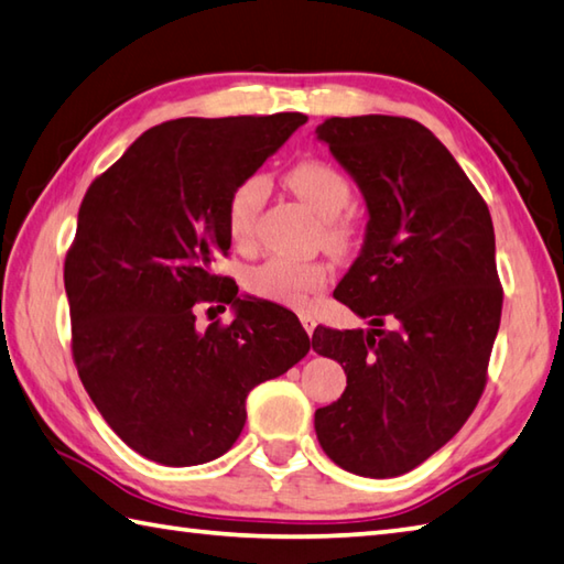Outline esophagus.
I'll return each instance as SVG.
<instances>
[{
    "label": "esophagus",
    "instance_id": "1",
    "mask_svg": "<svg viewBox=\"0 0 564 564\" xmlns=\"http://www.w3.org/2000/svg\"><path fill=\"white\" fill-rule=\"evenodd\" d=\"M300 318H302V326H304V332L312 336V334H314V328H316V318H314V316H310V314H302Z\"/></svg>",
    "mask_w": 564,
    "mask_h": 564
}]
</instances>
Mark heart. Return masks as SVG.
<instances>
[{"mask_svg":"<svg viewBox=\"0 0 564 564\" xmlns=\"http://www.w3.org/2000/svg\"><path fill=\"white\" fill-rule=\"evenodd\" d=\"M292 194L300 196L314 214L324 220V242L334 250H344L350 242V220L346 210L354 204V188L348 178L336 166L322 159H304L294 164L284 176ZM262 176H248L240 182L228 198L226 226L228 236L236 246L246 248L254 238V223H258L264 200ZM328 280V270L322 262H296L286 258H270L246 274L248 292L264 302H274L292 310H304L312 294L322 290Z\"/></svg>","mask_w":564,"mask_h":564,"instance_id":"heart-1","label":"heart"}]
</instances>
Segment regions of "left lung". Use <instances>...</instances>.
I'll return each mask as SVG.
<instances>
[{
    "label": "left lung",
    "instance_id": "8db88e82",
    "mask_svg": "<svg viewBox=\"0 0 564 564\" xmlns=\"http://www.w3.org/2000/svg\"><path fill=\"white\" fill-rule=\"evenodd\" d=\"M314 134L366 200L364 246L334 296L370 326L314 332L312 348L346 373L314 430L341 469L390 479L442 449L481 398L503 306L494 223L420 122L332 117Z\"/></svg>",
    "mask_w": 564,
    "mask_h": 564
}]
</instances>
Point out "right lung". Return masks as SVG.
<instances>
[{
	"mask_svg": "<svg viewBox=\"0 0 564 564\" xmlns=\"http://www.w3.org/2000/svg\"><path fill=\"white\" fill-rule=\"evenodd\" d=\"M306 122L182 117L156 124L95 178L68 250L73 358L102 420L164 466L226 454L246 427V398L310 354L286 310H264L214 272L228 254V198ZM198 299L234 306L230 327L195 328Z\"/></svg>",
	"mask_w": 564,
	"mask_h": 564,
	"instance_id": "right-lung-1",
	"label": "right lung"
}]
</instances>
